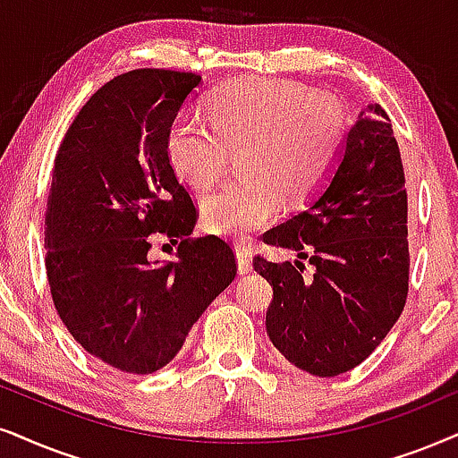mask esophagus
<instances>
[{"label": "esophagus", "mask_w": 458, "mask_h": 458, "mask_svg": "<svg viewBox=\"0 0 458 458\" xmlns=\"http://www.w3.org/2000/svg\"><path fill=\"white\" fill-rule=\"evenodd\" d=\"M236 262H239L241 275H247V272H251V268H253L251 249H249L247 245H236Z\"/></svg>", "instance_id": "esophagus-1"}]
</instances>
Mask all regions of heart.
<instances>
[{
    "label": "heart",
    "instance_id": "1",
    "mask_svg": "<svg viewBox=\"0 0 458 458\" xmlns=\"http://www.w3.org/2000/svg\"><path fill=\"white\" fill-rule=\"evenodd\" d=\"M207 120L179 115L166 132V158L192 188L222 175L230 152L241 149L245 177L205 194L200 219L207 233L247 239L281 211V194L298 202L326 182L340 158L349 120L338 101L312 95L281 78H239L213 90Z\"/></svg>",
    "mask_w": 458,
    "mask_h": 458
}]
</instances>
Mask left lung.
I'll list each match as a JSON object with an SVG mask.
<instances>
[{"label": "left lung", "mask_w": 458, "mask_h": 458, "mask_svg": "<svg viewBox=\"0 0 458 458\" xmlns=\"http://www.w3.org/2000/svg\"><path fill=\"white\" fill-rule=\"evenodd\" d=\"M264 242L298 253L253 259L272 285L266 332L281 355L321 378L372 355L406 306L410 272L406 177L383 107L359 114L327 182Z\"/></svg>", "instance_id": "8db88e82"}]
</instances>
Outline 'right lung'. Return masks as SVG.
Masks as SVG:
<instances>
[{
	"mask_svg": "<svg viewBox=\"0 0 458 458\" xmlns=\"http://www.w3.org/2000/svg\"><path fill=\"white\" fill-rule=\"evenodd\" d=\"M200 75L132 69L80 109L52 169L46 275L73 340L107 366L152 374L236 275L233 247L192 239L199 217L166 158V132ZM156 238L178 245L154 260Z\"/></svg>",
	"mask_w": 458,
	"mask_h": 458,
	"instance_id": "add662e5",
	"label": "right lung"
}]
</instances>
